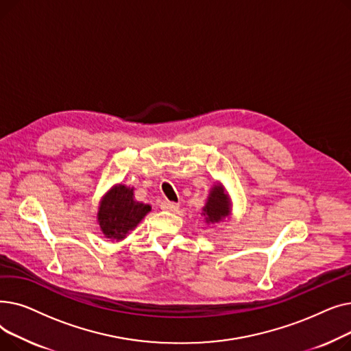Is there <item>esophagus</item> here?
<instances>
[{
    "instance_id": "obj_1",
    "label": "esophagus",
    "mask_w": 351,
    "mask_h": 351,
    "mask_svg": "<svg viewBox=\"0 0 351 351\" xmlns=\"http://www.w3.org/2000/svg\"><path fill=\"white\" fill-rule=\"evenodd\" d=\"M178 208H179V205H178V204H175V202H169V200H163V202H160V209H163V210L175 212Z\"/></svg>"
}]
</instances>
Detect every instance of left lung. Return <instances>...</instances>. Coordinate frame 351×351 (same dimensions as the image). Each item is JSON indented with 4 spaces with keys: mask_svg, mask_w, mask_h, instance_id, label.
Returning a JSON list of instances; mask_svg holds the SVG:
<instances>
[{
    "mask_svg": "<svg viewBox=\"0 0 351 351\" xmlns=\"http://www.w3.org/2000/svg\"><path fill=\"white\" fill-rule=\"evenodd\" d=\"M202 215L205 216L206 223H217L230 215V199L220 183H216L210 189Z\"/></svg>",
    "mask_w": 351,
    "mask_h": 351,
    "instance_id": "1",
    "label": "left lung"
}]
</instances>
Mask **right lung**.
<instances>
[{
	"mask_svg": "<svg viewBox=\"0 0 351 351\" xmlns=\"http://www.w3.org/2000/svg\"><path fill=\"white\" fill-rule=\"evenodd\" d=\"M149 212V205L135 200L134 188L119 183L110 188L101 199L97 217L105 237L122 241Z\"/></svg>",
	"mask_w": 351,
	"mask_h": 351,
	"instance_id": "right-lung-1",
	"label": "right lung"
}]
</instances>
